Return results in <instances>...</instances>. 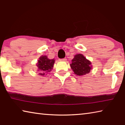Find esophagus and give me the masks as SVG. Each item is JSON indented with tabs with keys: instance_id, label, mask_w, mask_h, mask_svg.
I'll return each instance as SVG.
<instances>
[{
	"instance_id": "34e87169",
	"label": "esophagus",
	"mask_w": 125,
	"mask_h": 125,
	"mask_svg": "<svg viewBox=\"0 0 125 125\" xmlns=\"http://www.w3.org/2000/svg\"><path fill=\"white\" fill-rule=\"evenodd\" d=\"M60 61H67V58H63V59H61Z\"/></svg>"
}]
</instances>
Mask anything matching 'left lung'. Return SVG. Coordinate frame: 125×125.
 Here are the masks:
<instances>
[{"mask_svg": "<svg viewBox=\"0 0 125 125\" xmlns=\"http://www.w3.org/2000/svg\"><path fill=\"white\" fill-rule=\"evenodd\" d=\"M70 66L74 74L79 76L84 75L89 73L92 68L91 61L80 53L76 54L74 56Z\"/></svg>", "mask_w": 125, "mask_h": 125, "instance_id": "left-lung-1", "label": "left lung"}]
</instances>
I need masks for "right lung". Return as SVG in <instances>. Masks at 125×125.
Here are the masks:
<instances>
[{"label": "right lung", "instance_id": "right-lung-1", "mask_svg": "<svg viewBox=\"0 0 125 125\" xmlns=\"http://www.w3.org/2000/svg\"><path fill=\"white\" fill-rule=\"evenodd\" d=\"M55 62V60L54 59H49L47 56L40 57L37 63L38 71L40 72L39 75L44 76L46 74L50 72L53 69Z\"/></svg>", "mask_w": 125, "mask_h": 125}]
</instances>
